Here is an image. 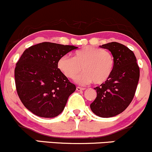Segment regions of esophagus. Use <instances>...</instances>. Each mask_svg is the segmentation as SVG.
Listing matches in <instances>:
<instances>
[{
    "mask_svg": "<svg viewBox=\"0 0 152 152\" xmlns=\"http://www.w3.org/2000/svg\"><path fill=\"white\" fill-rule=\"evenodd\" d=\"M76 90H77V91H82V90H84L85 88H80V87H77Z\"/></svg>",
    "mask_w": 152,
    "mask_h": 152,
    "instance_id": "1",
    "label": "esophagus"
}]
</instances>
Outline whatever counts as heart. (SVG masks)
Returning a JSON list of instances; mask_svg holds the SVG:
<instances>
[{
	"mask_svg": "<svg viewBox=\"0 0 152 152\" xmlns=\"http://www.w3.org/2000/svg\"><path fill=\"white\" fill-rule=\"evenodd\" d=\"M115 59L113 54L105 49L86 47L77 51L74 57L62 56L57 62L58 69L69 79H75L82 70L84 73L76 79L78 84L93 83L101 85L113 73Z\"/></svg>",
	"mask_w": 152,
	"mask_h": 152,
	"instance_id": "heart-1",
	"label": "heart"
}]
</instances>
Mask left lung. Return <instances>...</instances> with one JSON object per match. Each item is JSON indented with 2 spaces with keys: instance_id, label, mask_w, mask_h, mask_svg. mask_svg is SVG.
I'll return each instance as SVG.
<instances>
[{
  "instance_id": "left-lung-1",
  "label": "left lung",
  "mask_w": 152,
  "mask_h": 152,
  "mask_svg": "<svg viewBox=\"0 0 152 152\" xmlns=\"http://www.w3.org/2000/svg\"><path fill=\"white\" fill-rule=\"evenodd\" d=\"M100 47L111 52L115 66L108 80L95 88L97 97L90 108L98 116L110 118L122 113L131 103L140 71L134 52L124 44L110 42Z\"/></svg>"
}]
</instances>
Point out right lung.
<instances>
[{
  "label": "right lung",
  "instance_id": "right-lung-1",
  "mask_svg": "<svg viewBox=\"0 0 152 152\" xmlns=\"http://www.w3.org/2000/svg\"><path fill=\"white\" fill-rule=\"evenodd\" d=\"M77 48L42 42L23 52L15 68V83L20 100L31 113L54 118L63 111L76 87L58 69L57 62Z\"/></svg>",
  "mask_w": 152,
  "mask_h": 152
}]
</instances>
